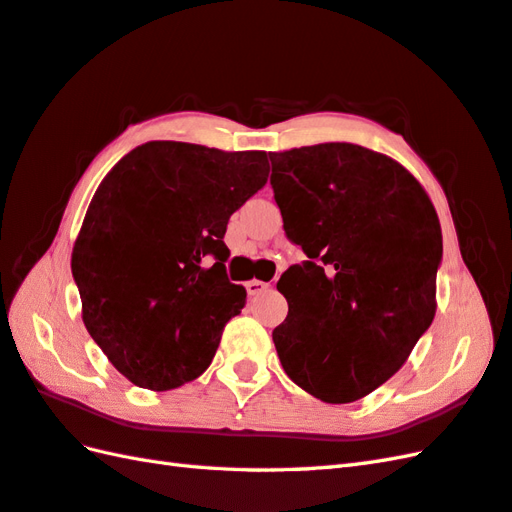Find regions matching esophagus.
<instances>
[{
    "label": "esophagus",
    "instance_id": "34e87169",
    "mask_svg": "<svg viewBox=\"0 0 512 512\" xmlns=\"http://www.w3.org/2000/svg\"><path fill=\"white\" fill-rule=\"evenodd\" d=\"M268 288H270V283H264L259 279H251L246 283V292H248V296H251V299H255V296H259V294H264Z\"/></svg>",
    "mask_w": 512,
    "mask_h": 512
}]
</instances>
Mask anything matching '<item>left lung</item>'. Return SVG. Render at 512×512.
I'll list each match as a JSON object with an SVG mask.
<instances>
[{"label": "left lung", "mask_w": 512, "mask_h": 512, "mask_svg": "<svg viewBox=\"0 0 512 512\" xmlns=\"http://www.w3.org/2000/svg\"><path fill=\"white\" fill-rule=\"evenodd\" d=\"M283 229L307 259L277 288L283 371L325 403L366 397L395 375L436 314L443 235L406 168L353 144L268 154Z\"/></svg>", "instance_id": "obj_1"}]
</instances>
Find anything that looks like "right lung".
Here are the masks:
<instances>
[{
    "label": "right lung",
    "mask_w": 512,
    "mask_h": 512,
    "mask_svg": "<svg viewBox=\"0 0 512 512\" xmlns=\"http://www.w3.org/2000/svg\"><path fill=\"white\" fill-rule=\"evenodd\" d=\"M266 152L150 141L95 192L71 253L89 336L139 388L207 371L246 290L227 277L231 213L268 181Z\"/></svg>",
    "instance_id": "right-lung-1"
}]
</instances>
